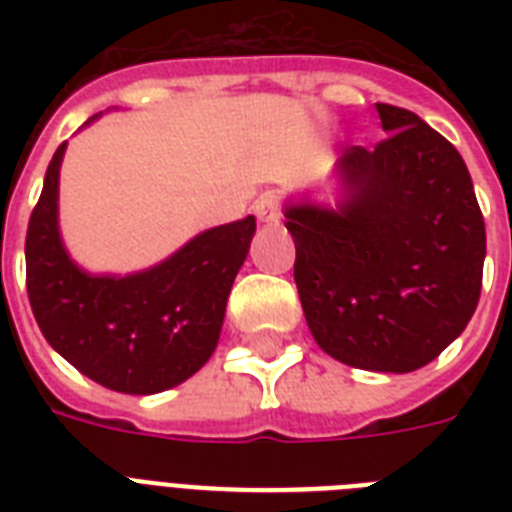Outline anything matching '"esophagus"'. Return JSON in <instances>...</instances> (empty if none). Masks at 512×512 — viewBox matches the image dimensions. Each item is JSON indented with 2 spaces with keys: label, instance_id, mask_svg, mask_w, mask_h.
Segmentation results:
<instances>
[{
  "label": "esophagus",
  "instance_id": "34e87169",
  "mask_svg": "<svg viewBox=\"0 0 512 512\" xmlns=\"http://www.w3.org/2000/svg\"><path fill=\"white\" fill-rule=\"evenodd\" d=\"M255 215L257 220H263V223H279V217H281L279 196H273V193L260 196V199L255 201Z\"/></svg>",
  "mask_w": 512,
  "mask_h": 512
}]
</instances>
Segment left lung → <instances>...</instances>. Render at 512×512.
I'll use <instances>...</instances> for the list:
<instances>
[{"instance_id":"1","label":"left lung","mask_w":512,"mask_h":512,"mask_svg":"<svg viewBox=\"0 0 512 512\" xmlns=\"http://www.w3.org/2000/svg\"><path fill=\"white\" fill-rule=\"evenodd\" d=\"M388 138L342 148L337 209L287 204L313 340L342 364L414 372L462 335L481 297L484 215L457 148L377 103Z\"/></svg>"}]
</instances>
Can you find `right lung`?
<instances>
[{
  "mask_svg": "<svg viewBox=\"0 0 512 512\" xmlns=\"http://www.w3.org/2000/svg\"><path fill=\"white\" fill-rule=\"evenodd\" d=\"M63 154L66 143L52 156L28 220L26 289L36 324L68 364L103 388L135 396L175 388L215 353L255 217L199 233L148 271L92 276L60 241Z\"/></svg>",
  "mask_w": 512,
  "mask_h": 512,
  "instance_id": "add662e5",
  "label": "right lung"
}]
</instances>
